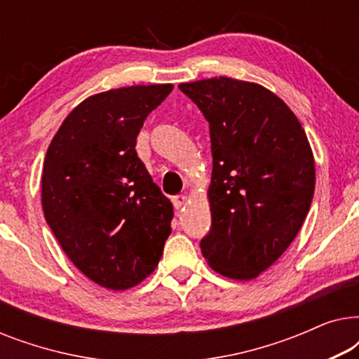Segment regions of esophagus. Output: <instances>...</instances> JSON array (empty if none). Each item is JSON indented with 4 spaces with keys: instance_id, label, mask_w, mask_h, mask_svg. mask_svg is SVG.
Listing matches in <instances>:
<instances>
[{
    "instance_id": "1",
    "label": "esophagus",
    "mask_w": 359,
    "mask_h": 359,
    "mask_svg": "<svg viewBox=\"0 0 359 359\" xmlns=\"http://www.w3.org/2000/svg\"><path fill=\"white\" fill-rule=\"evenodd\" d=\"M186 203H188V196L186 194H178L173 198V205L176 209H181Z\"/></svg>"
}]
</instances>
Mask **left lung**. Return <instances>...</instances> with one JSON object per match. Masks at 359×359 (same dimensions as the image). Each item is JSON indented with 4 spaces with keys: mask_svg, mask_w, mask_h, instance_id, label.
Here are the masks:
<instances>
[{
    "mask_svg": "<svg viewBox=\"0 0 359 359\" xmlns=\"http://www.w3.org/2000/svg\"><path fill=\"white\" fill-rule=\"evenodd\" d=\"M209 122V233L201 252L225 278L250 281L286 252L316 189V161L296 114L273 91L229 76L181 83Z\"/></svg>",
    "mask_w": 359,
    "mask_h": 359,
    "instance_id": "left-lung-1",
    "label": "left lung"
}]
</instances>
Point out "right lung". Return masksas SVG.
Here are the masks:
<instances>
[{
  "label": "right lung",
  "instance_id": "obj_1",
  "mask_svg": "<svg viewBox=\"0 0 359 359\" xmlns=\"http://www.w3.org/2000/svg\"><path fill=\"white\" fill-rule=\"evenodd\" d=\"M173 85L97 93L62 122L42 168V209L72 263L100 286L134 287L158 266L173 204L137 156L144 121Z\"/></svg>",
  "mask_w": 359,
  "mask_h": 359
}]
</instances>
